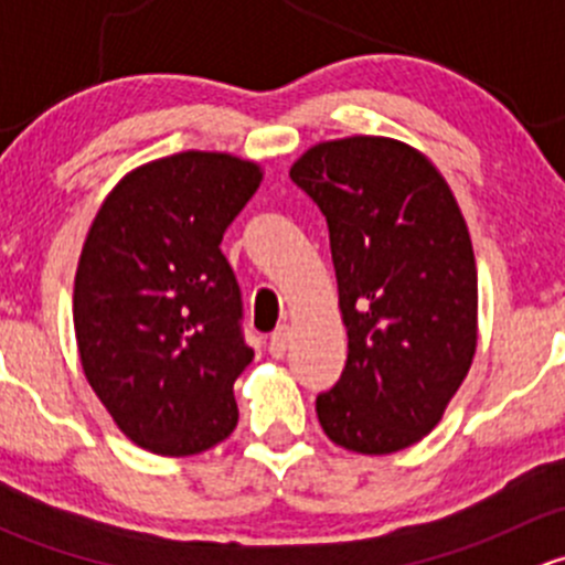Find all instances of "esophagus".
Wrapping results in <instances>:
<instances>
[{"label":"esophagus","mask_w":565,"mask_h":565,"mask_svg":"<svg viewBox=\"0 0 565 565\" xmlns=\"http://www.w3.org/2000/svg\"><path fill=\"white\" fill-rule=\"evenodd\" d=\"M289 339H292V328H289V324H281V328L273 330L270 344H267V350H270V355H273V358H284V355H287Z\"/></svg>","instance_id":"34e87169"}]
</instances>
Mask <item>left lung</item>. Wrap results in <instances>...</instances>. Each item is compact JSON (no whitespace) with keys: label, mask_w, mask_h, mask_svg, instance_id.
<instances>
[{"label":"left lung","mask_w":565,"mask_h":565,"mask_svg":"<svg viewBox=\"0 0 565 565\" xmlns=\"http://www.w3.org/2000/svg\"><path fill=\"white\" fill-rule=\"evenodd\" d=\"M289 177L328 221L347 324L319 424L347 451H402L435 429L476 355V256L457 199L418 150L380 136L322 141Z\"/></svg>","instance_id":"obj_1"}]
</instances>
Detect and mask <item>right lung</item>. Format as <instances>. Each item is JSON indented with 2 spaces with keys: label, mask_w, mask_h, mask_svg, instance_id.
<instances>
[{
  "label": "right lung",
  "mask_w": 565,
  "mask_h": 565,
  "mask_svg": "<svg viewBox=\"0 0 565 565\" xmlns=\"http://www.w3.org/2000/svg\"><path fill=\"white\" fill-rule=\"evenodd\" d=\"M256 163L177 152L125 174L82 248L73 324L84 374L114 424L161 457H191L237 426L254 361L221 241L256 193Z\"/></svg>",
  "instance_id": "right-lung-1"
}]
</instances>
